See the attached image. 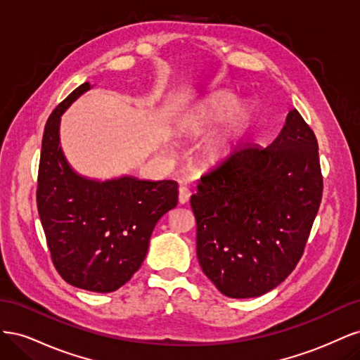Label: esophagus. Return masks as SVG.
<instances>
[{"label": "esophagus", "mask_w": 360, "mask_h": 360, "mask_svg": "<svg viewBox=\"0 0 360 360\" xmlns=\"http://www.w3.org/2000/svg\"><path fill=\"white\" fill-rule=\"evenodd\" d=\"M189 198H191V191L188 188L181 186L179 189V202L180 204H188L189 202Z\"/></svg>", "instance_id": "1"}]
</instances>
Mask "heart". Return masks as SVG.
Masks as SVG:
<instances>
[{"label": "heart", "instance_id": "b5f03b06", "mask_svg": "<svg viewBox=\"0 0 360 360\" xmlns=\"http://www.w3.org/2000/svg\"><path fill=\"white\" fill-rule=\"evenodd\" d=\"M230 120V127L225 134L217 136L207 148V156L219 162L233 153L237 139L243 135L254 118V110L248 103L238 105V97L231 93H219L209 97L186 117L183 132L188 136H200L213 127Z\"/></svg>", "mask_w": 360, "mask_h": 360}]
</instances>
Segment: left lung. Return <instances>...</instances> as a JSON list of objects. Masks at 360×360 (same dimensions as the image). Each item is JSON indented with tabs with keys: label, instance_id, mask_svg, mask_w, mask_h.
I'll list each match as a JSON object with an SVG mask.
<instances>
[{
	"label": "left lung",
	"instance_id": "8db88e82",
	"mask_svg": "<svg viewBox=\"0 0 360 360\" xmlns=\"http://www.w3.org/2000/svg\"><path fill=\"white\" fill-rule=\"evenodd\" d=\"M321 195L317 138L291 110L274 143L237 148L191 197L204 275L233 299L278 287L299 263Z\"/></svg>",
	"mask_w": 360,
	"mask_h": 360
}]
</instances>
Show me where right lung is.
Returning <instances> with one entry per match:
<instances>
[{
  "instance_id": "right-lung-1",
  "label": "right lung",
  "mask_w": 360,
  "mask_h": 360,
  "mask_svg": "<svg viewBox=\"0 0 360 360\" xmlns=\"http://www.w3.org/2000/svg\"><path fill=\"white\" fill-rule=\"evenodd\" d=\"M91 89L84 82L49 115L41 141L37 209L52 263L68 284L111 292L134 276L160 217L177 205L174 180L79 176L60 146L63 112Z\"/></svg>"
}]
</instances>
